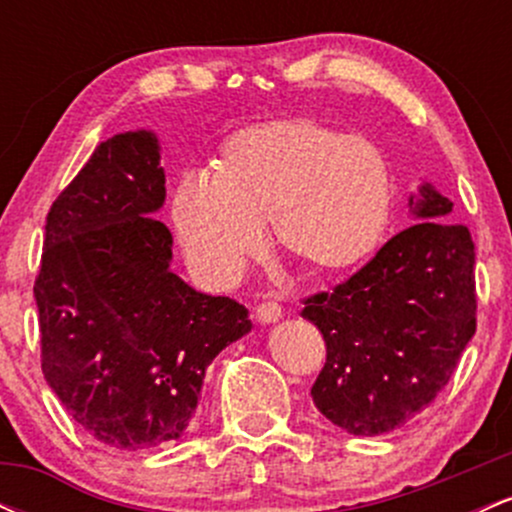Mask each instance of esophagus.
I'll use <instances>...</instances> for the list:
<instances>
[{
	"instance_id": "obj_1",
	"label": "esophagus",
	"mask_w": 512,
	"mask_h": 512,
	"mask_svg": "<svg viewBox=\"0 0 512 512\" xmlns=\"http://www.w3.org/2000/svg\"><path fill=\"white\" fill-rule=\"evenodd\" d=\"M255 315H257V320L264 322V325H269V322L281 320V315H284V310H281V305L276 303V301H262V303L255 308Z\"/></svg>"
}]
</instances>
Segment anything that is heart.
<instances>
[{"label": "heart", "mask_w": 512, "mask_h": 512, "mask_svg": "<svg viewBox=\"0 0 512 512\" xmlns=\"http://www.w3.org/2000/svg\"><path fill=\"white\" fill-rule=\"evenodd\" d=\"M392 197V166L373 139L284 117L231 134L214 173L182 175L173 221L190 262L214 284L238 279L262 250L267 221L286 255L337 274L378 248Z\"/></svg>", "instance_id": "b5f03b06"}]
</instances>
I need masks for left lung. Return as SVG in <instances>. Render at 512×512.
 <instances>
[{
	"label": "left lung",
	"mask_w": 512,
	"mask_h": 512,
	"mask_svg": "<svg viewBox=\"0 0 512 512\" xmlns=\"http://www.w3.org/2000/svg\"><path fill=\"white\" fill-rule=\"evenodd\" d=\"M414 226L330 293L305 298L322 332L315 407L354 436H383L424 411L477 330L474 243L433 185L409 197Z\"/></svg>",
	"instance_id": "1"
}]
</instances>
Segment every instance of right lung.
I'll list each match as a JSON object with an SVG mask.
<instances>
[{"label": "right lung", "mask_w": 512, "mask_h": 512, "mask_svg": "<svg viewBox=\"0 0 512 512\" xmlns=\"http://www.w3.org/2000/svg\"><path fill=\"white\" fill-rule=\"evenodd\" d=\"M163 202L156 134L105 139L52 202L33 286L45 380L76 424L122 450L180 438L207 366L252 327L245 305L170 269Z\"/></svg>", "instance_id": "1"}]
</instances>
